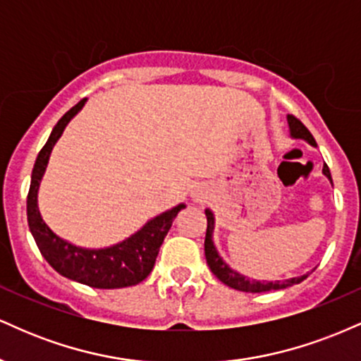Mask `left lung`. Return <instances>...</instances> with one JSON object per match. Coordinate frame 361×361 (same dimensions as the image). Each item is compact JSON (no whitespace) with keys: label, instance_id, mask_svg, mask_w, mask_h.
I'll use <instances>...</instances> for the list:
<instances>
[{"label":"left lung","instance_id":"8db88e82","mask_svg":"<svg viewBox=\"0 0 361 361\" xmlns=\"http://www.w3.org/2000/svg\"><path fill=\"white\" fill-rule=\"evenodd\" d=\"M288 122V130H290V137L292 139H302L305 142H309L310 146L316 147V140H314L312 134L307 130V127L297 120L293 115H288L287 117ZM322 173L327 180L331 181L333 185V178H331V171L327 168V164L322 166ZM205 215H207V234H205V259L209 268L212 270V273L217 276L222 283H226L227 287L239 290V292H250V293H259V292H270V290H281V288H287L292 287V285L300 283L307 279L309 273L300 276H293V279L288 280H275V281H259L255 279H250V276H244L239 271L233 270L226 261L222 259V256L219 255L217 247L214 244V229H215V217L214 212L210 209H205Z\"/></svg>","mask_w":361,"mask_h":361}]
</instances>
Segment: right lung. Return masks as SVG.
Wrapping results in <instances>:
<instances>
[{
  "label": "right lung",
  "instance_id": "obj_1",
  "mask_svg": "<svg viewBox=\"0 0 361 361\" xmlns=\"http://www.w3.org/2000/svg\"><path fill=\"white\" fill-rule=\"evenodd\" d=\"M85 103L86 98L62 115V118L52 128L42 151L37 156L27 197L28 227L45 261L59 275L93 288L132 287L147 279L149 273L152 271L161 244L166 238L168 231L171 229V224L178 212L183 210L186 205L178 204L166 212L156 215L144 224L137 233L100 250L76 246L54 233L44 222L39 210L40 181L44 178L54 146L59 140L66 126L71 122L74 115H78V111H81Z\"/></svg>",
  "mask_w": 361,
  "mask_h": 361
}]
</instances>
